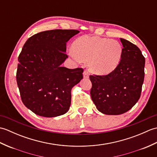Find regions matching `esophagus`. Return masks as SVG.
I'll list each match as a JSON object with an SVG mask.
<instances>
[{"label": "esophagus", "instance_id": "obj_1", "mask_svg": "<svg viewBox=\"0 0 157 157\" xmlns=\"http://www.w3.org/2000/svg\"><path fill=\"white\" fill-rule=\"evenodd\" d=\"M83 75H84V78H89V72L88 70H85L83 73Z\"/></svg>", "mask_w": 157, "mask_h": 157}]
</instances>
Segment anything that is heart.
I'll return each mask as SVG.
<instances>
[{
  "mask_svg": "<svg viewBox=\"0 0 157 157\" xmlns=\"http://www.w3.org/2000/svg\"><path fill=\"white\" fill-rule=\"evenodd\" d=\"M123 48L113 39L84 36L73 44L70 56L76 61H88L90 70L98 75H107L117 67L121 61Z\"/></svg>",
  "mask_w": 157,
  "mask_h": 157,
  "instance_id": "b5f03b06",
  "label": "heart"
}]
</instances>
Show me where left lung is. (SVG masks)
Here are the masks:
<instances>
[{
    "instance_id": "obj_1",
    "label": "left lung",
    "mask_w": 157,
    "mask_h": 157,
    "mask_svg": "<svg viewBox=\"0 0 157 157\" xmlns=\"http://www.w3.org/2000/svg\"><path fill=\"white\" fill-rule=\"evenodd\" d=\"M120 40L123 54L117 67L108 75H90L92 100L105 115H121L131 109L140 97L144 82V56L137 46Z\"/></svg>"
}]
</instances>
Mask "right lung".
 I'll list each match as a JSON object with an SVG mask.
<instances>
[{
	"label": "right lung",
	"mask_w": 157,
	"mask_h": 157,
	"mask_svg": "<svg viewBox=\"0 0 157 157\" xmlns=\"http://www.w3.org/2000/svg\"><path fill=\"white\" fill-rule=\"evenodd\" d=\"M79 32L75 29L42 32L23 45L16 79L23 103L35 114L54 117L69 111L71 89L83 78L84 69L61 65L68 58L67 42Z\"/></svg>",
	"instance_id": "1"
}]
</instances>
